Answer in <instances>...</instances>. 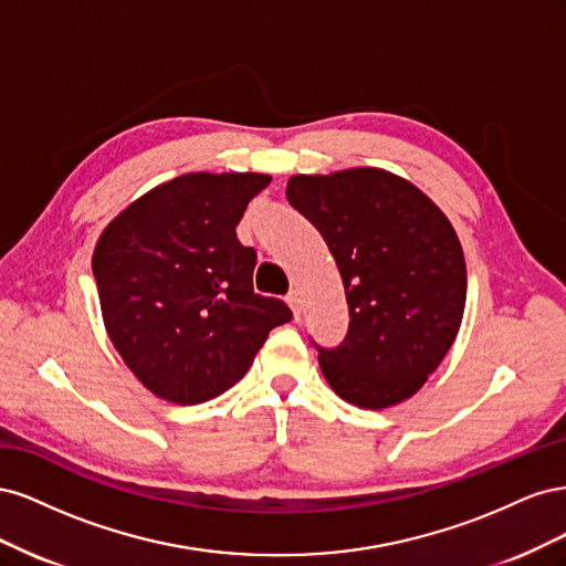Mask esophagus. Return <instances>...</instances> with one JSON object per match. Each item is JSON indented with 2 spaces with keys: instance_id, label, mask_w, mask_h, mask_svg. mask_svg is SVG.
<instances>
[{
  "instance_id": "34e87169",
  "label": "esophagus",
  "mask_w": 566,
  "mask_h": 566,
  "mask_svg": "<svg viewBox=\"0 0 566 566\" xmlns=\"http://www.w3.org/2000/svg\"><path fill=\"white\" fill-rule=\"evenodd\" d=\"M285 302H287V306H290V310H293L295 318L300 321V316H302V302H300V295H297V290H293V293H290V295L285 297Z\"/></svg>"
}]
</instances>
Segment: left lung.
<instances>
[{"label":"left lung","mask_w":566,"mask_h":566,"mask_svg":"<svg viewBox=\"0 0 566 566\" xmlns=\"http://www.w3.org/2000/svg\"><path fill=\"white\" fill-rule=\"evenodd\" d=\"M285 196L321 231L345 283L349 331L337 349H318L325 380L358 408L410 399L465 312V254L449 217L380 167L295 175Z\"/></svg>","instance_id":"1"}]
</instances>
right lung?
Returning <instances> with one entry per match:
<instances>
[{
	"label": "right lung",
	"instance_id": "obj_1",
	"mask_svg": "<svg viewBox=\"0 0 566 566\" xmlns=\"http://www.w3.org/2000/svg\"><path fill=\"white\" fill-rule=\"evenodd\" d=\"M271 177L188 172L136 198L98 235L92 271L117 354L156 397L191 406L243 378L287 304L252 287L235 227Z\"/></svg>",
	"mask_w": 566,
	"mask_h": 566
}]
</instances>
